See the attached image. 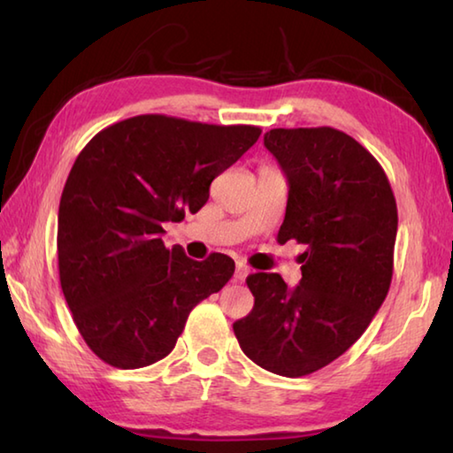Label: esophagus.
Instances as JSON below:
<instances>
[{
	"label": "esophagus",
	"instance_id": "34e87169",
	"mask_svg": "<svg viewBox=\"0 0 453 453\" xmlns=\"http://www.w3.org/2000/svg\"><path fill=\"white\" fill-rule=\"evenodd\" d=\"M248 273H250V267L245 265L243 262H237V265H235V281H243L245 278H248Z\"/></svg>",
	"mask_w": 453,
	"mask_h": 453
}]
</instances>
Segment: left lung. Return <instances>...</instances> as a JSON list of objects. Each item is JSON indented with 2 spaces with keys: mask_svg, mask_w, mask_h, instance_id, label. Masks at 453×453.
I'll list each match as a JSON object with an SVG mask.
<instances>
[{
  "mask_svg": "<svg viewBox=\"0 0 453 453\" xmlns=\"http://www.w3.org/2000/svg\"><path fill=\"white\" fill-rule=\"evenodd\" d=\"M264 145L289 183L278 242L308 250L294 289L280 273L248 275L254 310L234 334L259 367L302 378L354 346L386 300L397 205L378 159L340 129L278 127Z\"/></svg>",
  "mask_w": 453,
  "mask_h": 453,
  "instance_id": "left-lung-1",
  "label": "left lung"
}]
</instances>
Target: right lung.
<instances>
[{
  "mask_svg": "<svg viewBox=\"0 0 453 453\" xmlns=\"http://www.w3.org/2000/svg\"><path fill=\"white\" fill-rule=\"evenodd\" d=\"M262 129L135 116L105 127L81 150L58 213L64 297L89 349L119 370L164 359L189 311L234 275L224 254L189 259L162 242L210 197Z\"/></svg>",
  "mask_w": 453,
  "mask_h": 453,
  "instance_id": "add662e5",
  "label": "right lung"
}]
</instances>
